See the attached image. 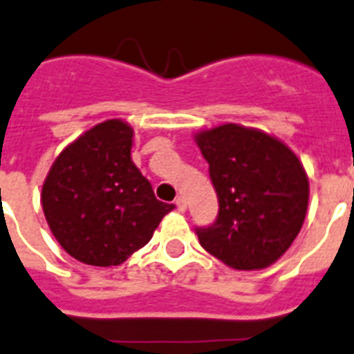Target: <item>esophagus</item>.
I'll return each mask as SVG.
<instances>
[{
	"instance_id": "esophagus-1",
	"label": "esophagus",
	"mask_w": 354,
	"mask_h": 354,
	"mask_svg": "<svg viewBox=\"0 0 354 354\" xmlns=\"http://www.w3.org/2000/svg\"><path fill=\"white\" fill-rule=\"evenodd\" d=\"M174 205H176V208L180 212H185L187 210V201L183 198H178L176 201H174Z\"/></svg>"
}]
</instances>
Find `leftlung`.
<instances>
[{"label": "left lung", "mask_w": 354, "mask_h": 354, "mask_svg": "<svg viewBox=\"0 0 354 354\" xmlns=\"http://www.w3.org/2000/svg\"><path fill=\"white\" fill-rule=\"evenodd\" d=\"M219 199L217 219L196 228L199 244L239 270L274 263L299 233L308 208V178L281 140L223 124L196 135Z\"/></svg>", "instance_id": "8db88e82"}]
</instances>
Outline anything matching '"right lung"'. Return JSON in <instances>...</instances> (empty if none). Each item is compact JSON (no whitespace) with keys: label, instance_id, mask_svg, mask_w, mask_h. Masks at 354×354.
<instances>
[{"label":"right lung","instance_id":"obj_1","mask_svg":"<svg viewBox=\"0 0 354 354\" xmlns=\"http://www.w3.org/2000/svg\"><path fill=\"white\" fill-rule=\"evenodd\" d=\"M133 130L121 119L96 124L64 149L42 185V210L58 244L88 266L128 260L173 210L155 198L131 162Z\"/></svg>","mask_w":354,"mask_h":354}]
</instances>
